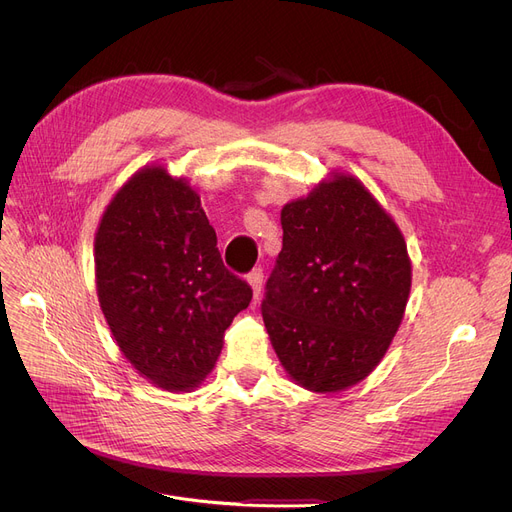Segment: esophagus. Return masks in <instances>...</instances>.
<instances>
[{"instance_id": "34e87169", "label": "esophagus", "mask_w": 512, "mask_h": 512, "mask_svg": "<svg viewBox=\"0 0 512 512\" xmlns=\"http://www.w3.org/2000/svg\"><path fill=\"white\" fill-rule=\"evenodd\" d=\"M247 280H249V284L253 288V294H255V299H257L259 294H261V288H263V270H261V267H255V270H251Z\"/></svg>"}]
</instances>
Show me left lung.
I'll list each match as a JSON object with an SVG mask.
<instances>
[{"label": "left lung", "instance_id": "1", "mask_svg": "<svg viewBox=\"0 0 512 512\" xmlns=\"http://www.w3.org/2000/svg\"><path fill=\"white\" fill-rule=\"evenodd\" d=\"M282 251L261 315L303 388L336 392L367 378L400 326L411 290L405 238L353 176L282 209Z\"/></svg>", "mask_w": 512, "mask_h": 512}]
</instances>
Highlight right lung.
<instances>
[{
	"label": "right lung",
	"mask_w": 512,
	"mask_h": 512,
	"mask_svg": "<svg viewBox=\"0 0 512 512\" xmlns=\"http://www.w3.org/2000/svg\"><path fill=\"white\" fill-rule=\"evenodd\" d=\"M101 311L124 357L159 388L188 390L213 369L253 290L232 274L199 195L164 168L132 176L95 236Z\"/></svg>",
	"instance_id": "right-lung-1"
}]
</instances>
